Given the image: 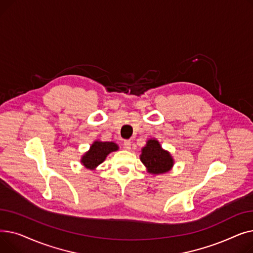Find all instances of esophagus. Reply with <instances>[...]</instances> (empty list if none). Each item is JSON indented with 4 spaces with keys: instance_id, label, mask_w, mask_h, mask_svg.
I'll list each match as a JSON object with an SVG mask.
<instances>
[{
    "instance_id": "obj_1",
    "label": "esophagus",
    "mask_w": 253,
    "mask_h": 253,
    "mask_svg": "<svg viewBox=\"0 0 253 253\" xmlns=\"http://www.w3.org/2000/svg\"><path fill=\"white\" fill-rule=\"evenodd\" d=\"M131 140H129V139H126V140H124V148L126 149V150H130L131 149Z\"/></svg>"
}]
</instances>
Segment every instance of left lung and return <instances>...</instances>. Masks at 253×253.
Returning a JSON list of instances; mask_svg holds the SVG:
<instances>
[{
	"instance_id": "obj_1",
	"label": "left lung",
	"mask_w": 253,
	"mask_h": 253,
	"mask_svg": "<svg viewBox=\"0 0 253 253\" xmlns=\"http://www.w3.org/2000/svg\"><path fill=\"white\" fill-rule=\"evenodd\" d=\"M140 160L148 168L150 173L161 174L169 171L173 166V159L164 151L156 139H150L142 149Z\"/></svg>"
}]
</instances>
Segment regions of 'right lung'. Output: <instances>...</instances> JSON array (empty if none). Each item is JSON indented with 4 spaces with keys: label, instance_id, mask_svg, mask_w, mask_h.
I'll return each mask as SVG.
<instances>
[{
    "label": "right lung",
    "instance_id": "right-lung-1",
    "mask_svg": "<svg viewBox=\"0 0 253 253\" xmlns=\"http://www.w3.org/2000/svg\"><path fill=\"white\" fill-rule=\"evenodd\" d=\"M117 150L118 145L114 142L95 141L90 147L89 152L83 156L81 162L86 168L94 169L104 161L106 156Z\"/></svg>",
    "mask_w": 253,
    "mask_h": 253
}]
</instances>
